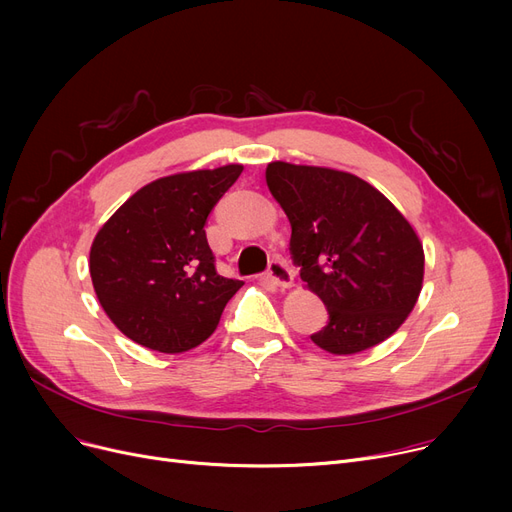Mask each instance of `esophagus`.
<instances>
[{"label": "esophagus", "mask_w": 512, "mask_h": 512, "mask_svg": "<svg viewBox=\"0 0 512 512\" xmlns=\"http://www.w3.org/2000/svg\"><path fill=\"white\" fill-rule=\"evenodd\" d=\"M267 278H270L278 288H290L294 282V274L284 259H274L267 267Z\"/></svg>", "instance_id": "34e87169"}]
</instances>
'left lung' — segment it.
Wrapping results in <instances>:
<instances>
[{"mask_svg":"<svg viewBox=\"0 0 512 512\" xmlns=\"http://www.w3.org/2000/svg\"><path fill=\"white\" fill-rule=\"evenodd\" d=\"M265 180L292 226L301 280L330 315L311 340L332 355H355L392 336L423 284V247L405 215L348 172L272 161Z\"/></svg>","mask_w":512,"mask_h":512,"instance_id":"1","label":"left lung"}]
</instances>
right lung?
I'll return each mask as SVG.
<instances>
[{"label": "right lung", "mask_w": 512, "mask_h": 512, "mask_svg": "<svg viewBox=\"0 0 512 512\" xmlns=\"http://www.w3.org/2000/svg\"><path fill=\"white\" fill-rule=\"evenodd\" d=\"M242 166L153 180L97 232L89 270L114 326L151 351L184 353L218 328L242 286L215 272L205 222Z\"/></svg>", "instance_id": "1"}]
</instances>
